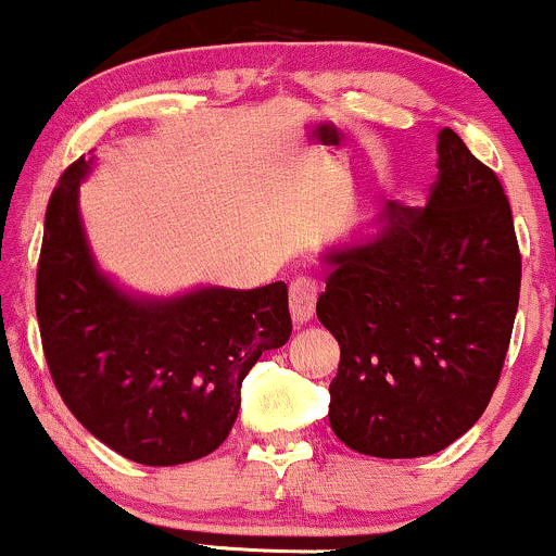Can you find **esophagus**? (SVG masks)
<instances>
[{"instance_id":"34e87169","label":"esophagus","mask_w":556,"mask_h":556,"mask_svg":"<svg viewBox=\"0 0 556 556\" xmlns=\"http://www.w3.org/2000/svg\"><path fill=\"white\" fill-rule=\"evenodd\" d=\"M316 298H319V288L314 279L298 277L290 282V314L295 325H306L314 319Z\"/></svg>"}]
</instances>
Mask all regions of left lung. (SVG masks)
<instances>
[{
  "instance_id": "1",
  "label": "left lung",
  "mask_w": 556,
  "mask_h": 556,
  "mask_svg": "<svg viewBox=\"0 0 556 556\" xmlns=\"http://www.w3.org/2000/svg\"><path fill=\"white\" fill-rule=\"evenodd\" d=\"M316 316L340 343L329 425L380 459L443 451L480 419L502 375L520 250L502 181L448 126L422 211L388 203L371 231L321 253Z\"/></svg>"
}]
</instances>
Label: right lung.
Segmentation results:
<instances>
[{
  "label": "right lung",
  "mask_w": 556,
  "mask_h": 556,
  "mask_svg": "<svg viewBox=\"0 0 556 556\" xmlns=\"http://www.w3.org/2000/svg\"><path fill=\"white\" fill-rule=\"evenodd\" d=\"M91 168L94 155L78 157L47 205L36 274L47 364L73 417L105 446L137 465H185L227 441L245 375L288 343V285L126 290L84 231L78 187Z\"/></svg>",
  "instance_id": "obj_1"
}]
</instances>
